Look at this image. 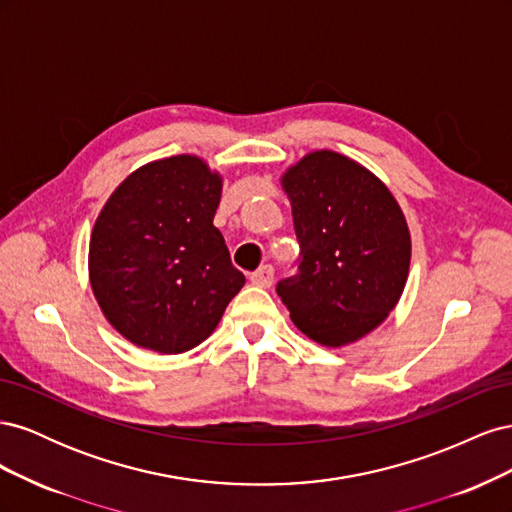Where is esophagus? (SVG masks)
Segmentation results:
<instances>
[{"mask_svg": "<svg viewBox=\"0 0 512 512\" xmlns=\"http://www.w3.org/2000/svg\"><path fill=\"white\" fill-rule=\"evenodd\" d=\"M273 267L271 265H262L258 271L252 273V284L260 286V288H269L273 284Z\"/></svg>", "mask_w": 512, "mask_h": 512, "instance_id": "esophagus-1", "label": "esophagus"}]
</instances>
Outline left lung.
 I'll return each instance as SVG.
<instances>
[{"label":"left lung","instance_id":"1","mask_svg":"<svg viewBox=\"0 0 512 512\" xmlns=\"http://www.w3.org/2000/svg\"><path fill=\"white\" fill-rule=\"evenodd\" d=\"M301 258L275 290L292 322L344 346L389 316L410 267V232L386 185L335 151H314L282 179Z\"/></svg>","mask_w":512,"mask_h":512}]
</instances>
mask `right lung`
<instances>
[{
    "instance_id": "add662e5",
    "label": "right lung",
    "mask_w": 512,
    "mask_h": 512,
    "mask_svg": "<svg viewBox=\"0 0 512 512\" xmlns=\"http://www.w3.org/2000/svg\"><path fill=\"white\" fill-rule=\"evenodd\" d=\"M222 179L203 160L145 164L106 200L89 243V277L106 320L162 354L213 333L245 275L213 226Z\"/></svg>"
}]
</instances>
